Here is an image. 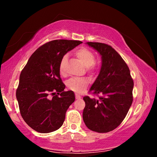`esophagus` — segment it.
<instances>
[{
  "instance_id": "obj_1",
  "label": "esophagus",
  "mask_w": 157,
  "mask_h": 157,
  "mask_svg": "<svg viewBox=\"0 0 157 157\" xmlns=\"http://www.w3.org/2000/svg\"><path fill=\"white\" fill-rule=\"evenodd\" d=\"M75 98L77 100H79V99H80V98H81V96H80V95H78V94H76L75 95Z\"/></svg>"
}]
</instances>
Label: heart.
I'll return each mask as SVG.
<instances>
[{"instance_id": "obj_1", "label": "heart", "mask_w": 157, "mask_h": 157, "mask_svg": "<svg viewBox=\"0 0 157 157\" xmlns=\"http://www.w3.org/2000/svg\"><path fill=\"white\" fill-rule=\"evenodd\" d=\"M76 57L81 61L84 66L86 68V71L91 75H94L99 71L100 66L95 62V55L91 50L86 48H82L75 52ZM67 55H63L59 62V72L62 75L66 73V63H67ZM89 82L86 78H72L67 82L69 89L77 93L83 92L88 86Z\"/></svg>"}]
</instances>
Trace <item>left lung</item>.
<instances>
[{"instance_id":"1","label":"left lung","mask_w":157,"mask_h":157,"mask_svg":"<svg viewBox=\"0 0 157 157\" xmlns=\"http://www.w3.org/2000/svg\"><path fill=\"white\" fill-rule=\"evenodd\" d=\"M102 56L99 75L89 92L97 98L84 96L83 120L89 129L107 133L125 118L133 102L134 81L125 62L109 45L87 42Z\"/></svg>"}]
</instances>
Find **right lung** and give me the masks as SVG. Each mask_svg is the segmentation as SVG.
<instances>
[{"mask_svg":"<svg viewBox=\"0 0 157 157\" xmlns=\"http://www.w3.org/2000/svg\"><path fill=\"white\" fill-rule=\"evenodd\" d=\"M82 43L66 39L47 42L31 55L21 71L16 95L21 116L35 131L54 132L64 122L75 94L63 91L59 62L63 55Z\"/></svg>","mask_w":157,"mask_h":157,"instance_id":"1","label":"right lung"}]
</instances>
